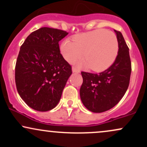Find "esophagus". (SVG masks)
<instances>
[{
  "label": "esophagus",
  "instance_id": "1",
  "mask_svg": "<svg viewBox=\"0 0 147 147\" xmlns=\"http://www.w3.org/2000/svg\"><path fill=\"white\" fill-rule=\"evenodd\" d=\"M72 72H73V73H79V72H80V71H79V70H77V69L75 68H72Z\"/></svg>",
  "mask_w": 147,
  "mask_h": 147
}]
</instances>
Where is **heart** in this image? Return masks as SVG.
Returning a JSON list of instances; mask_svg holds the SVG:
<instances>
[{
  "label": "heart",
  "instance_id": "1",
  "mask_svg": "<svg viewBox=\"0 0 147 147\" xmlns=\"http://www.w3.org/2000/svg\"><path fill=\"white\" fill-rule=\"evenodd\" d=\"M64 59L73 63L82 58L79 66L90 68L92 71L102 72L109 68L117 58L119 43L113 32L106 30H97L74 36L72 42L66 39L60 46Z\"/></svg>",
  "mask_w": 147,
  "mask_h": 147
}]
</instances>
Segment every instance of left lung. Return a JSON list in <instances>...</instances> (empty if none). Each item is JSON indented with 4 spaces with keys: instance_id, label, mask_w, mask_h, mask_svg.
<instances>
[{
    "instance_id": "left-lung-1",
    "label": "left lung",
    "mask_w": 147,
    "mask_h": 147,
    "mask_svg": "<svg viewBox=\"0 0 147 147\" xmlns=\"http://www.w3.org/2000/svg\"><path fill=\"white\" fill-rule=\"evenodd\" d=\"M119 50L114 63L99 74L82 72L81 100L91 112L102 113L117 104L127 90L131 73L129 49L120 32L114 30Z\"/></svg>"
}]
</instances>
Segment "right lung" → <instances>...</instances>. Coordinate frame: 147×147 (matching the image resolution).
<instances>
[{
	"label": "right lung",
	"mask_w": 147,
	"mask_h": 147,
	"mask_svg": "<svg viewBox=\"0 0 147 147\" xmlns=\"http://www.w3.org/2000/svg\"><path fill=\"white\" fill-rule=\"evenodd\" d=\"M68 34L63 30L41 28L30 34L20 48L15 68L16 88L34 110L50 111L59 102L72 74L59 45Z\"/></svg>",
	"instance_id": "obj_1"
}]
</instances>
